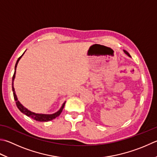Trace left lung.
Returning <instances> with one entry per match:
<instances>
[{
	"mask_svg": "<svg viewBox=\"0 0 157 157\" xmlns=\"http://www.w3.org/2000/svg\"><path fill=\"white\" fill-rule=\"evenodd\" d=\"M124 52L126 53V54L127 55H128V57H131V55H129V53H128V52H127V51H124Z\"/></svg>",
	"mask_w": 157,
	"mask_h": 157,
	"instance_id": "obj_1",
	"label": "left lung"
}]
</instances>
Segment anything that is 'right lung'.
I'll return each instance as SVG.
<instances>
[{
    "label": "right lung",
    "instance_id": "add662e5",
    "mask_svg": "<svg viewBox=\"0 0 157 157\" xmlns=\"http://www.w3.org/2000/svg\"><path fill=\"white\" fill-rule=\"evenodd\" d=\"M24 53H25V52H24ZM24 53L21 56H20V57L18 59H17V60L16 61V66H15V72H14L13 78H12V90H13L14 100H15V101H16V104L17 105V107L18 108L19 110L21 111L22 113L25 114L26 115H27L28 117H31L32 119H33V120H36V121H38V122H48V121H51V120H54L55 118L58 117L59 115L61 114L62 111H63V109L64 107L65 104H66V102H63V105L61 106V107L59 110L56 112V113H53V114H39V113H33V112H31V111L28 110L27 109L25 108V106H22L21 104H20V102L18 101V100H17L16 94V91H15L14 87H13V81H14V78H15V76H16V70L17 65V63H18L19 60L22 57Z\"/></svg>",
    "mask_w": 157,
    "mask_h": 157
}]
</instances>
